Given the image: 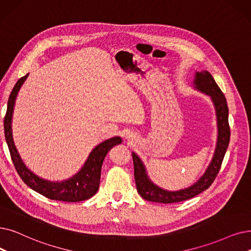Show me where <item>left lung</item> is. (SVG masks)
<instances>
[{"instance_id": "left-lung-1", "label": "left lung", "mask_w": 251, "mask_h": 251, "mask_svg": "<svg viewBox=\"0 0 251 251\" xmlns=\"http://www.w3.org/2000/svg\"><path fill=\"white\" fill-rule=\"evenodd\" d=\"M193 87L196 90L210 96L215 108L217 140L213 157L203 176L192 186L178 191H168L158 187L150 179L144 162L134 151H132L136 189L138 194L145 200L168 204L191 199L208 189L221 169L231 135L230 126H228V108L226 97L215 83L211 74L205 70L196 72Z\"/></svg>"}]
</instances>
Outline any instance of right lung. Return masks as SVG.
Returning <instances> with one entry per match:
<instances>
[{
	"instance_id": "right-lung-1",
	"label": "right lung",
	"mask_w": 251,
	"mask_h": 251,
	"mask_svg": "<svg viewBox=\"0 0 251 251\" xmlns=\"http://www.w3.org/2000/svg\"><path fill=\"white\" fill-rule=\"evenodd\" d=\"M28 77L26 74L25 77L20 78L9 96L7 112L4 118V131L6 143L9 148V151L12 159L13 164L20 178L30 189L37 193L45 196L51 200H58L64 202H79L91 198L99 191L100 183V173L103 160L110 151L116 145L122 143L120 136H114L103 140L102 143L97 145L87 158L82 168L68 179L61 181H51L44 179L30 169L26 167L23 159L19 156L18 151L14 145L12 135V117L17 94Z\"/></svg>"
}]
</instances>
